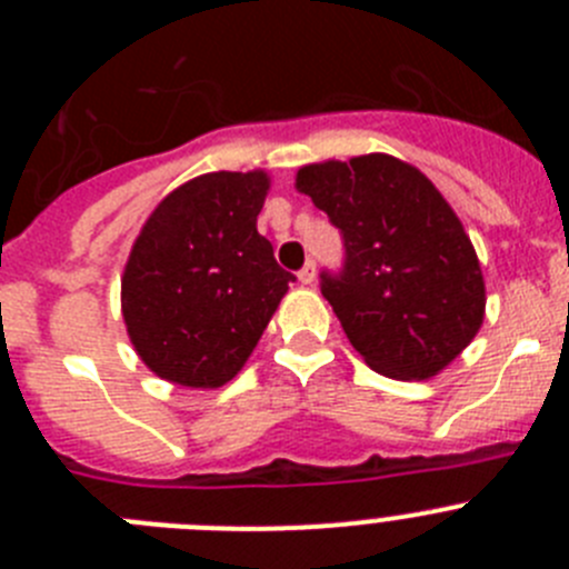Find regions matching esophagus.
Returning a JSON list of instances; mask_svg holds the SVG:
<instances>
[{
  "label": "esophagus",
  "mask_w": 569,
  "mask_h": 569,
  "mask_svg": "<svg viewBox=\"0 0 569 569\" xmlns=\"http://www.w3.org/2000/svg\"><path fill=\"white\" fill-rule=\"evenodd\" d=\"M299 281H301V284H313V281H316V264H313V261H308V264L299 270Z\"/></svg>",
  "instance_id": "obj_1"
}]
</instances>
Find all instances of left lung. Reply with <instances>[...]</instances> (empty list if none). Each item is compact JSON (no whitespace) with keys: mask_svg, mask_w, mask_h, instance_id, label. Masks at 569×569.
<instances>
[{"mask_svg":"<svg viewBox=\"0 0 569 569\" xmlns=\"http://www.w3.org/2000/svg\"><path fill=\"white\" fill-rule=\"evenodd\" d=\"M296 188L325 210L345 244L341 270H321L350 345L376 373L430 379L479 333V259L425 173L396 156L301 168Z\"/></svg>","mask_w":569,"mask_h":569,"instance_id":"1","label":"left lung"}]
</instances>
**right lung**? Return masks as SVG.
Returning <instances> with one entry per match:
<instances>
[{
	"instance_id": "1",
	"label": "right lung",
	"mask_w": 569,
	"mask_h": 569,
	"mask_svg": "<svg viewBox=\"0 0 569 569\" xmlns=\"http://www.w3.org/2000/svg\"><path fill=\"white\" fill-rule=\"evenodd\" d=\"M268 173H204L150 213L122 279L136 353L182 387H222L268 328L293 273L256 230Z\"/></svg>"
}]
</instances>
